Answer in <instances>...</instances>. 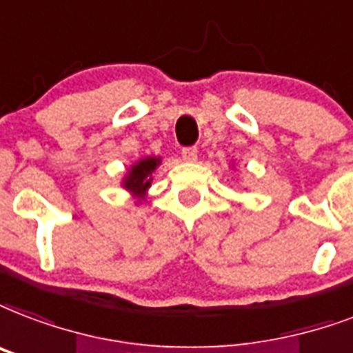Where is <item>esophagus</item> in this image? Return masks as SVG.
Listing matches in <instances>:
<instances>
[{"label": "esophagus", "mask_w": 353, "mask_h": 353, "mask_svg": "<svg viewBox=\"0 0 353 353\" xmlns=\"http://www.w3.org/2000/svg\"><path fill=\"white\" fill-rule=\"evenodd\" d=\"M181 157L185 159L187 163H194L196 159H198V148H196V146L183 148V150H181Z\"/></svg>", "instance_id": "esophagus-1"}]
</instances>
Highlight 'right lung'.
Masks as SVG:
<instances>
[{
	"mask_svg": "<svg viewBox=\"0 0 353 353\" xmlns=\"http://www.w3.org/2000/svg\"><path fill=\"white\" fill-rule=\"evenodd\" d=\"M157 157H146L139 161V163H134L131 166V172L123 179V187L142 198V196L146 194L148 187L152 185V172L157 168Z\"/></svg>",
	"mask_w": 353,
	"mask_h": 353,
	"instance_id": "add662e5",
	"label": "right lung"
}]
</instances>
